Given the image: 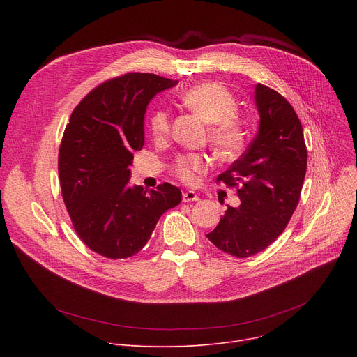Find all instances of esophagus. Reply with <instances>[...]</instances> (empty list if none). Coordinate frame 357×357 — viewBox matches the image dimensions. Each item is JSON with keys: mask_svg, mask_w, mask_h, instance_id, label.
Returning a JSON list of instances; mask_svg holds the SVG:
<instances>
[{"mask_svg": "<svg viewBox=\"0 0 357 357\" xmlns=\"http://www.w3.org/2000/svg\"><path fill=\"white\" fill-rule=\"evenodd\" d=\"M198 199H199V197L194 191H186L182 194L183 202H192V201H198Z\"/></svg>", "mask_w": 357, "mask_h": 357, "instance_id": "1", "label": "esophagus"}]
</instances>
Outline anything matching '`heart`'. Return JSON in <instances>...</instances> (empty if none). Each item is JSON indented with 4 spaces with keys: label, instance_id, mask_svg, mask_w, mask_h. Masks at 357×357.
Masks as SVG:
<instances>
[{
    "label": "heart",
    "instance_id": "obj_1",
    "mask_svg": "<svg viewBox=\"0 0 357 357\" xmlns=\"http://www.w3.org/2000/svg\"><path fill=\"white\" fill-rule=\"evenodd\" d=\"M182 104L188 107L205 123H210V139L215 150L222 156L236 155L245 133L234 117L237 102L233 93L218 82H204L183 91L179 96ZM150 135L156 142H163L171 131V116L165 109L155 111L149 121ZM213 159L204 153H188L179 156L172 165V174L183 183L194 185L198 176L207 172Z\"/></svg>",
    "mask_w": 357,
    "mask_h": 357
}]
</instances>
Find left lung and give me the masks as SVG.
Listing matches in <instances>:
<instances>
[{
	"label": "left lung",
	"mask_w": 357,
	"mask_h": 357,
	"mask_svg": "<svg viewBox=\"0 0 357 357\" xmlns=\"http://www.w3.org/2000/svg\"><path fill=\"white\" fill-rule=\"evenodd\" d=\"M259 131L252 143L217 182L237 186L238 208L227 205L218 226L207 234L215 248L249 257L282 234L301 197L307 147L292 105L275 89L257 84Z\"/></svg>",
	"instance_id": "1"
}]
</instances>
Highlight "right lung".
Masks as SVG:
<instances>
[{"instance_id": "1", "label": "right lung", "mask_w": 357, "mask_h": 357, "mask_svg": "<svg viewBox=\"0 0 357 357\" xmlns=\"http://www.w3.org/2000/svg\"><path fill=\"white\" fill-rule=\"evenodd\" d=\"M176 81L130 72L93 88L72 111L59 149L65 207L79 238L108 259H127L149 241L160 215L181 202L171 183L130 188L133 152L144 143V112Z\"/></svg>"}]
</instances>
